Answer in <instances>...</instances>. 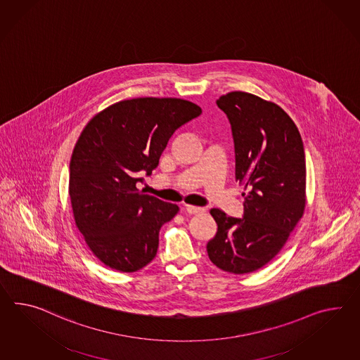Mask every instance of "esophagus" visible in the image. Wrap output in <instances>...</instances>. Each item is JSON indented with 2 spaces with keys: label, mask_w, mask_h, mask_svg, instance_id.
Here are the masks:
<instances>
[{
  "label": "esophagus",
  "mask_w": 360,
  "mask_h": 360,
  "mask_svg": "<svg viewBox=\"0 0 360 360\" xmlns=\"http://www.w3.org/2000/svg\"><path fill=\"white\" fill-rule=\"evenodd\" d=\"M184 211L187 212V213H190V214H199V213H202L204 210L200 208V207H193V205H184Z\"/></svg>",
  "instance_id": "34e87169"
}]
</instances>
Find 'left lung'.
Here are the masks:
<instances>
[{
  "label": "left lung",
  "mask_w": 360,
  "mask_h": 360,
  "mask_svg": "<svg viewBox=\"0 0 360 360\" xmlns=\"http://www.w3.org/2000/svg\"><path fill=\"white\" fill-rule=\"evenodd\" d=\"M216 104L231 126L236 179L247 193L240 219L211 210L217 233L207 252L219 269L245 274L269 263L302 219L306 156L298 127L274 103L234 91Z\"/></svg>",
  "instance_id": "1"
}]
</instances>
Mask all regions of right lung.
Instances as JSON below:
<instances>
[{
	"mask_svg": "<svg viewBox=\"0 0 360 360\" xmlns=\"http://www.w3.org/2000/svg\"><path fill=\"white\" fill-rule=\"evenodd\" d=\"M202 115L182 98L139 97L95 115L72 150L71 207L88 247L106 266L136 272L158 254V233L178 205L144 193L169 139Z\"/></svg>",
	"mask_w": 360,
	"mask_h": 360,
	"instance_id": "right-lung-1",
	"label": "right lung"
}]
</instances>
